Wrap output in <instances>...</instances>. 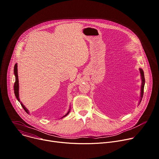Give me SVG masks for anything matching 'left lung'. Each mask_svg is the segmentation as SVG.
<instances>
[{"instance_id": "left-lung-1", "label": "left lung", "mask_w": 159, "mask_h": 159, "mask_svg": "<svg viewBox=\"0 0 159 159\" xmlns=\"http://www.w3.org/2000/svg\"><path fill=\"white\" fill-rule=\"evenodd\" d=\"M140 70V73H141V101H141V99L143 98V93H144V83H145V80H144V72L143 70V69H139Z\"/></svg>"}]
</instances>
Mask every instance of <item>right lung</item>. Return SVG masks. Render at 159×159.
I'll return each mask as SVG.
<instances>
[{"label":"right lung","mask_w":159,"mask_h":159,"mask_svg":"<svg viewBox=\"0 0 159 159\" xmlns=\"http://www.w3.org/2000/svg\"><path fill=\"white\" fill-rule=\"evenodd\" d=\"M14 74H15V84H14V91H15V96H16V97L17 100H18L19 102H20V99H19V82H18V76L17 64H16L15 65V67H14ZM20 103H21V106H22V107H23V108L24 109V110H25L27 113H29V111H28L27 109H26V107L23 105V104H22L21 102H20ZM69 111H70V109H69V111L67 113V114H66V115H65L64 116H62V118H63V117H64V116H67V115L69 114Z\"/></svg>","instance_id":"add662e5"}]
</instances>
